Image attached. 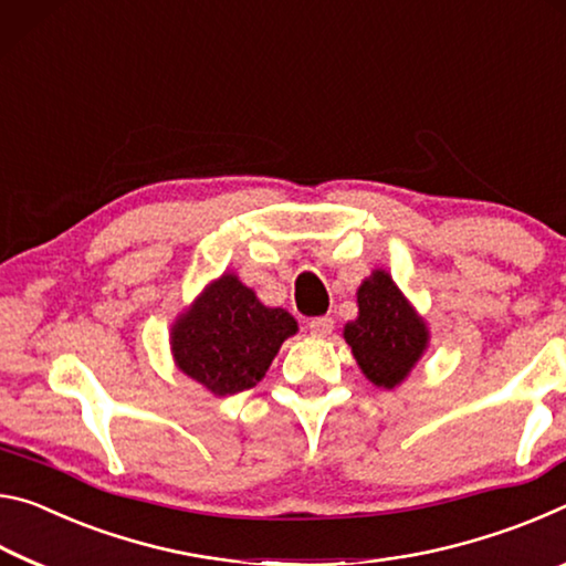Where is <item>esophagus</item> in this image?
Wrapping results in <instances>:
<instances>
[{
  "mask_svg": "<svg viewBox=\"0 0 566 566\" xmlns=\"http://www.w3.org/2000/svg\"><path fill=\"white\" fill-rule=\"evenodd\" d=\"M308 331H311V336L326 338V336H331V331H333V318H328V316L311 318L308 321Z\"/></svg>",
  "mask_w": 566,
  "mask_h": 566,
  "instance_id": "obj_1",
  "label": "esophagus"
}]
</instances>
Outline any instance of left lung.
<instances>
[{
	"label": "left lung",
	"mask_w": 566,
	"mask_h": 566,
	"mask_svg": "<svg viewBox=\"0 0 566 566\" xmlns=\"http://www.w3.org/2000/svg\"><path fill=\"white\" fill-rule=\"evenodd\" d=\"M356 303L358 316L344 326V338L360 374L391 391L409 378L429 348V326L384 268L358 285Z\"/></svg>",
	"instance_id": "1"
}]
</instances>
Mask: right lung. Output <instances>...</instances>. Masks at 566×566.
Masks as SVG:
<instances>
[{"label": "right lung", "mask_w": 566, "mask_h": 566, "mask_svg": "<svg viewBox=\"0 0 566 566\" xmlns=\"http://www.w3.org/2000/svg\"><path fill=\"white\" fill-rule=\"evenodd\" d=\"M295 333L289 311L263 305L235 273H222L172 321L170 354L212 396H233L261 381Z\"/></svg>", "instance_id": "obj_1"}]
</instances>
